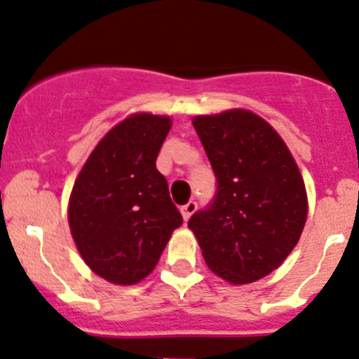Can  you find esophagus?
I'll use <instances>...</instances> for the list:
<instances>
[{
    "label": "esophagus",
    "mask_w": 359,
    "mask_h": 359,
    "mask_svg": "<svg viewBox=\"0 0 359 359\" xmlns=\"http://www.w3.org/2000/svg\"><path fill=\"white\" fill-rule=\"evenodd\" d=\"M196 208H198V205H196L195 200H189V202H187L186 205H182V208H180V212H182L184 222H187V219L191 218V215L196 211Z\"/></svg>",
    "instance_id": "esophagus-1"
}]
</instances>
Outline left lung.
<instances>
[{
    "mask_svg": "<svg viewBox=\"0 0 359 359\" xmlns=\"http://www.w3.org/2000/svg\"><path fill=\"white\" fill-rule=\"evenodd\" d=\"M218 189L189 218L205 264L231 284L272 273L299 243L308 218L304 179L276 128L256 112L229 109L193 118Z\"/></svg>",
    "mask_w": 359,
    "mask_h": 359,
    "instance_id": "obj_1",
    "label": "left lung"
}]
</instances>
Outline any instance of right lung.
<instances>
[{"instance_id":"add662e5","label":"right lung","mask_w":359,"mask_h":359,"mask_svg":"<svg viewBox=\"0 0 359 359\" xmlns=\"http://www.w3.org/2000/svg\"><path fill=\"white\" fill-rule=\"evenodd\" d=\"M170 128V116H127L98 141L71 189L73 241L87 266L112 284L130 286L150 276L182 225L156 168Z\"/></svg>"}]
</instances>
